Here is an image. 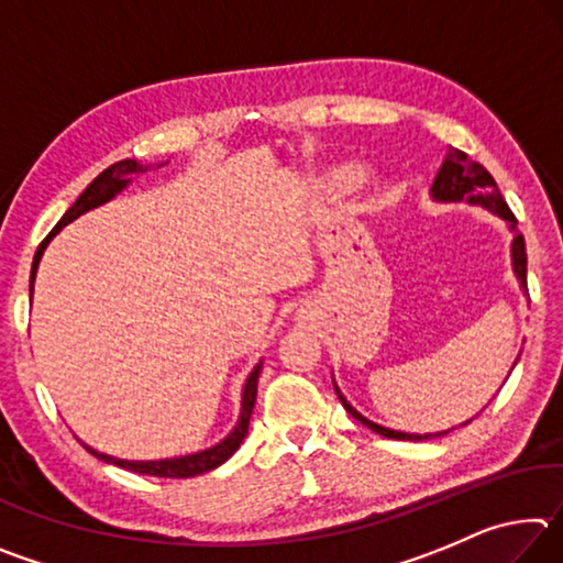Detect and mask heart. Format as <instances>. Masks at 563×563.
I'll use <instances>...</instances> for the list:
<instances>
[{
	"label": "heart",
	"instance_id": "b5f03b06",
	"mask_svg": "<svg viewBox=\"0 0 563 563\" xmlns=\"http://www.w3.org/2000/svg\"><path fill=\"white\" fill-rule=\"evenodd\" d=\"M345 174H347L345 168H335V170H330V178L335 180V184H340V180L345 178ZM365 184H367V186H375V180H373V178H365Z\"/></svg>",
	"mask_w": 563,
	"mask_h": 563
}]
</instances>
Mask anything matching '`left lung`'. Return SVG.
<instances>
[{
    "mask_svg": "<svg viewBox=\"0 0 563 563\" xmlns=\"http://www.w3.org/2000/svg\"><path fill=\"white\" fill-rule=\"evenodd\" d=\"M432 198L434 201H442V203H454V201H466V203H474V206H484L489 208L492 213H497L499 218L509 223V228L514 231V241H511V265H514V273H517L519 285L523 290H527V245H523V235L517 231V218L509 211L507 201H504V196L499 194L497 184H494V178L487 168L482 164H476L470 156L464 154L460 148H450L444 156V164L442 168L437 170L434 176V184H432ZM517 365V362H514ZM335 393L340 397L342 407L347 409V412L362 422L369 430L387 437V440H432V437H442L446 432H437V434H407V432H395V430H387V427H379L375 422H369L367 417H362L355 407H352L342 393L335 385ZM472 422V419H470Z\"/></svg>",
    "mask_w": 563,
    "mask_h": 563,
    "instance_id": "obj_1",
    "label": "left lung"
}]
</instances>
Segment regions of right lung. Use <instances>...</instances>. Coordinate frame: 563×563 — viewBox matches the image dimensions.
Listing matches in <instances>:
<instances>
[{
  "instance_id": "add662e5",
  "label": "right lung",
  "mask_w": 563,
  "mask_h": 563,
  "mask_svg": "<svg viewBox=\"0 0 563 563\" xmlns=\"http://www.w3.org/2000/svg\"><path fill=\"white\" fill-rule=\"evenodd\" d=\"M161 166H164V164H158V168ZM148 168L151 166L139 164V161H133V158H123V161H117V164H113V166H109L107 170H101V174L91 180V184L87 186V190H84V194L76 198V203L62 216V221L52 228V233L44 238V241L40 243V247H36L34 263H32V275H30V298H32V290H34L36 268H40L44 247L49 245L52 238L59 233L66 223L76 221V218L84 216L87 211H91V208H97V206H103L107 201H111L113 196L121 194V190L131 184L133 176L146 174ZM261 369H263V362H258V365L253 367V373L247 375V379H245L243 402H241V417H238V424L233 427V432L228 434L221 444L208 446V450H203V452L176 456V460L129 462V460H117V456L101 454V452H97L89 444H84V446H87V450L93 456H99V460L109 462V464H117V466H121V470H129V472H136V474H148V476H164V479H188V476L211 472V470H216V466H221L225 460H231L238 446H241V442L245 440L247 422H251V415H253V407H255V395H258Z\"/></svg>"
}]
</instances>
